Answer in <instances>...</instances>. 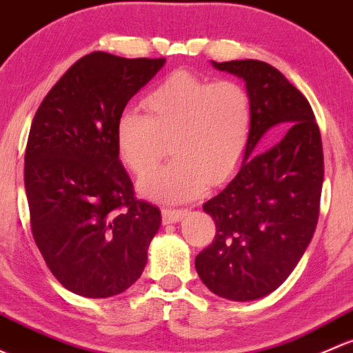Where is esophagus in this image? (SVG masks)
Instances as JSON below:
<instances>
[{
	"mask_svg": "<svg viewBox=\"0 0 353 353\" xmlns=\"http://www.w3.org/2000/svg\"><path fill=\"white\" fill-rule=\"evenodd\" d=\"M185 214V209H163V224H175Z\"/></svg>",
	"mask_w": 353,
	"mask_h": 353,
	"instance_id": "esophagus-1",
	"label": "esophagus"
}]
</instances>
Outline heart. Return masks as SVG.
I'll return each mask as SVG.
<instances>
[{"label":"heart","mask_w":353,"mask_h":353,"mask_svg":"<svg viewBox=\"0 0 353 353\" xmlns=\"http://www.w3.org/2000/svg\"><path fill=\"white\" fill-rule=\"evenodd\" d=\"M148 115L125 108L115 123V141L136 175L148 173L172 141L168 165L139 183L141 194L158 202L199 197L207 185L221 183L238 170L253 127L252 98L232 79L209 81L176 71L143 98Z\"/></svg>","instance_id":"b5f03b06"}]
</instances>
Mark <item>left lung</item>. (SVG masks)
Masks as SVG:
<instances>
[{
	"label": "left lung",
	"instance_id": "obj_1",
	"mask_svg": "<svg viewBox=\"0 0 353 353\" xmlns=\"http://www.w3.org/2000/svg\"><path fill=\"white\" fill-rule=\"evenodd\" d=\"M212 66L245 79L253 127L238 175L203 203L216 236L195 268L216 296L243 303L274 292L314 234L325 176L321 134L310 101L279 69L255 59ZM279 130L285 137L258 152L264 136Z\"/></svg>",
	"mask_w": 353,
	"mask_h": 353
}]
</instances>
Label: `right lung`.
<instances>
[{
    "instance_id": "1",
    "label": "right lung",
    "mask_w": 353,
    "mask_h": 353,
    "mask_svg": "<svg viewBox=\"0 0 353 353\" xmlns=\"http://www.w3.org/2000/svg\"><path fill=\"white\" fill-rule=\"evenodd\" d=\"M166 59L92 52L39 107L25 151L35 245L68 290L105 299L143 274L161 212L137 201L119 159L115 123Z\"/></svg>"
}]
</instances>
